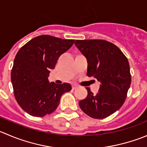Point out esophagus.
<instances>
[{
    "instance_id": "obj_1",
    "label": "esophagus",
    "mask_w": 147,
    "mask_h": 147,
    "mask_svg": "<svg viewBox=\"0 0 147 147\" xmlns=\"http://www.w3.org/2000/svg\"><path fill=\"white\" fill-rule=\"evenodd\" d=\"M77 88H78V86H77V85H72V90H75Z\"/></svg>"
}]
</instances>
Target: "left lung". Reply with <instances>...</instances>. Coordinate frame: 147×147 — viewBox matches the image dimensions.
<instances>
[{
    "label": "left lung",
    "instance_id": "obj_1",
    "mask_svg": "<svg viewBox=\"0 0 147 147\" xmlns=\"http://www.w3.org/2000/svg\"><path fill=\"white\" fill-rule=\"evenodd\" d=\"M75 45L88 61L87 75L100 82L97 94L86 88L88 96L80 101V107L90 117L105 119L125 102L131 82L129 61L118 47L105 40H76Z\"/></svg>",
    "mask_w": 147,
    "mask_h": 147
}]
</instances>
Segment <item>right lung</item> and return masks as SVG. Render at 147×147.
<instances>
[{"label":"right lung","instance_id":"right-lung-1","mask_svg":"<svg viewBox=\"0 0 147 147\" xmlns=\"http://www.w3.org/2000/svg\"><path fill=\"white\" fill-rule=\"evenodd\" d=\"M75 39L41 35L24 45L17 52L11 70L14 95L24 111L36 117L53 113L61 96L72 90L68 83L49 82L48 77L59 57Z\"/></svg>","mask_w":147,"mask_h":147}]
</instances>
